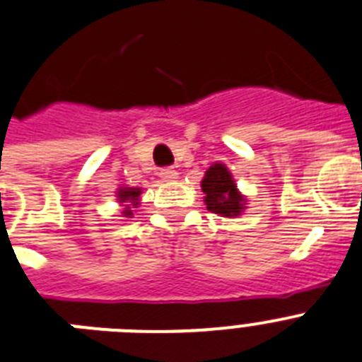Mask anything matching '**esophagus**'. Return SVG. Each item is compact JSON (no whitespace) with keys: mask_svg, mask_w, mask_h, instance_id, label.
I'll return each mask as SVG.
<instances>
[{"mask_svg":"<svg viewBox=\"0 0 362 362\" xmlns=\"http://www.w3.org/2000/svg\"><path fill=\"white\" fill-rule=\"evenodd\" d=\"M160 178H162L163 182H171V180H175V178L178 177V173L175 171V169L173 168H163V169H160Z\"/></svg>","mask_w":362,"mask_h":362,"instance_id":"obj_1","label":"esophagus"}]
</instances>
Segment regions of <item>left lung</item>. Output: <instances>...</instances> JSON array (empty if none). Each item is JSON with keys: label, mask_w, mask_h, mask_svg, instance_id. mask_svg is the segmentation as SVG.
<instances>
[{"label": "left lung", "mask_w": 362, "mask_h": 362, "mask_svg": "<svg viewBox=\"0 0 362 362\" xmlns=\"http://www.w3.org/2000/svg\"><path fill=\"white\" fill-rule=\"evenodd\" d=\"M202 191L206 194L204 202L211 213L220 216H237L244 209V199L237 191L231 173L222 163H215L207 169L202 180Z\"/></svg>", "instance_id": "1"}]
</instances>
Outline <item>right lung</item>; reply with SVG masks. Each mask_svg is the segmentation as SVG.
<instances>
[{
  "mask_svg": "<svg viewBox=\"0 0 362 362\" xmlns=\"http://www.w3.org/2000/svg\"><path fill=\"white\" fill-rule=\"evenodd\" d=\"M140 193H142V191L138 189H134V187H124V189H120L118 191V199H120V202H133V206H136V200H138V197H140ZM124 215L125 216H131L133 215V213H131V209H129V204H127V207H125V211H124Z\"/></svg>",
  "mask_w": 362,
  "mask_h": 362,
  "instance_id": "right-lung-1",
  "label": "right lung"
}]
</instances>
